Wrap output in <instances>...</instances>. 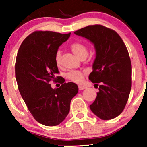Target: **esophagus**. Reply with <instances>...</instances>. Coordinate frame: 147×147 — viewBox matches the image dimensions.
<instances>
[{
    "instance_id": "esophagus-1",
    "label": "esophagus",
    "mask_w": 147,
    "mask_h": 147,
    "mask_svg": "<svg viewBox=\"0 0 147 147\" xmlns=\"http://www.w3.org/2000/svg\"><path fill=\"white\" fill-rule=\"evenodd\" d=\"M86 86H81V85H79L78 86V89H79V90H84L86 88Z\"/></svg>"
}]
</instances>
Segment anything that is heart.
<instances>
[{
  "mask_svg": "<svg viewBox=\"0 0 147 147\" xmlns=\"http://www.w3.org/2000/svg\"><path fill=\"white\" fill-rule=\"evenodd\" d=\"M70 49L74 55L78 59L86 57L88 55V49L84 43L81 42H74L70 46ZM61 52L59 51L56 53L55 57V62L57 67L61 66ZM66 77L69 80L75 83H80L84 80V74L81 71H72L66 74Z\"/></svg>",
  "mask_w": 147,
  "mask_h": 147,
  "instance_id": "b5f03b06",
  "label": "heart"
}]
</instances>
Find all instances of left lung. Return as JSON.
Instances as JSON below:
<instances>
[{
  "label": "left lung",
  "instance_id": "8db88e82",
  "mask_svg": "<svg viewBox=\"0 0 147 147\" xmlns=\"http://www.w3.org/2000/svg\"><path fill=\"white\" fill-rule=\"evenodd\" d=\"M74 33L88 39L96 50L89 79L99 83V92L90 108L101 119H113L124 109L131 88L132 68L127 49L117 32L102 25L88 26Z\"/></svg>",
  "mask_w": 147,
  "mask_h": 147
}]
</instances>
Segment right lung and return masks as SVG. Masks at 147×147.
Here are the masks:
<instances>
[{
    "mask_svg": "<svg viewBox=\"0 0 147 147\" xmlns=\"http://www.w3.org/2000/svg\"><path fill=\"white\" fill-rule=\"evenodd\" d=\"M70 36L71 33L34 32L23 41L17 54L15 74L19 92L34 119L45 126L64 121L71 100L78 91L73 82L64 81L55 89L49 84L51 80L56 82L59 73L56 53Z\"/></svg>",
    "mask_w": 147,
    "mask_h": 147,
    "instance_id": "right-lung-1",
    "label": "right lung"
}]
</instances>
